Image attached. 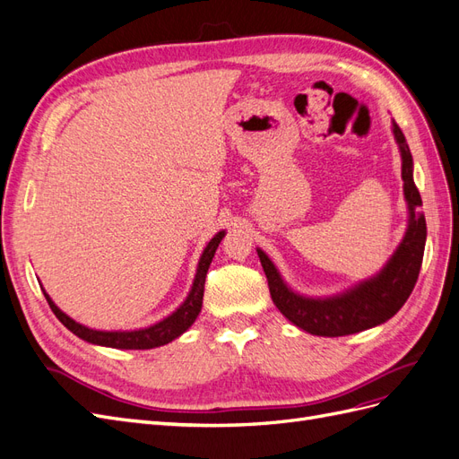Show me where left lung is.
<instances>
[{"instance_id":"8db88e82","label":"left lung","mask_w":459,"mask_h":459,"mask_svg":"<svg viewBox=\"0 0 459 459\" xmlns=\"http://www.w3.org/2000/svg\"><path fill=\"white\" fill-rule=\"evenodd\" d=\"M393 132L402 155V179H404V197L410 220L404 239L377 275L354 285L342 295L308 299L290 290L268 255L256 248L277 310L290 324L312 333V335L342 337L385 324L404 307L415 281H418L425 251L427 224L420 211L421 195L413 184V160L406 137L396 122H393Z\"/></svg>"}]
</instances>
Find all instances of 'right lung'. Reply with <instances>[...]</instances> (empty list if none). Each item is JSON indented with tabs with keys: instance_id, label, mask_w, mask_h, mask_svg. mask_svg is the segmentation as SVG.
I'll use <instances>...</instances> for the list:
<instances>
[{
	"instance_id": "obj_1",
	"label": "right lung",
	"mask_w": 459,
	"mask_h": 459,
	"mask_svg": "<svg viewBox=\"0 0 459 459\" xmlns=\"http://www.w3.org/2000/svg\"><path fill=\"white\" fill-rule=\"evenodd\" d=\"M226 231H218L214 238L211 239V243L206 245V248L201 255L199 266H197V273L195 280H193V287L189 290L187 299L184 300L182 307H179L174 314H170L169 317H164L162 322L145 327V329H137V331H97V329H90L86 325H82L78 322H74L73 317H68L65 312H61L57 308L49 295L44 290V295L48 299L49 308L53 310V314L59 317V322L68 329L73 331L76 337L84 339L91 344H101V346H110V349H126V351H147V349H155V346H162L169 344L174 339H178L182 333H186L191 324L195 322L201 307H203V293H204V277L208 272V266L214 258L216 248L220 245V241L224 239Z\"/></svg>"
}]
</instances>
